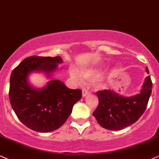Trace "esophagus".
Here are the masks:
<instances>
[{
	"label": "esophagus",
	"instance_id": "1",
	"mask_svg": "<svg viewBox=\"0 0 159 159\" xmlns=\"http://www.w3.org/2000/svg\"><path fill=\"white\" fill-rule=\"evenodd\" d=\"M83 91V97H85V96H87L89 93V91L86 89H85V88L83 89V91Z\"/></svg>",
	"mask_w": 159,
	"mask_h": 159
}]
</instances>
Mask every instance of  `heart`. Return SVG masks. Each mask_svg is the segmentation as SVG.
Here are the masks:
<instances>
[{"label": "heart", "instance_id": "1", "mask_svg": "<svg viewBox=\"0 0 159 159\" xmlns=\"http://www.w3.org/2000/svg\"><path fill=\"white\" fill-rule=\"evenodd\" d=\"M97 73L96 72H93V73H87V72H83V75L85 76H95L97 75ZM70 76L72 79L76 80L77 82H81V77L76 74V72L74 69L70 70Z\"/></svg>", "mask_w": 159, "mask_h": 159}]
</instances>
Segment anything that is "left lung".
<instances>
[{
    "label": "left lung",
    "instance_id": "1",
    "mask_svg": "<svg viewBox=\"0 0 159 159\" xmlns=\"http://www.w3.org/2000/svg\"><path fill=\"white\" fill-rule=\"evenodd\" d=\"M146 72L149 74L148 67ZM150 76L144 80L140 93L132 97H123L113 90L97 92L99 105L93 112L97 122L104 128L119 130L127 127L142 116L148 105L152 92Z\"/></svg>",
    "mask_w": 159,
    "mask_h": 159
}]
</instances>
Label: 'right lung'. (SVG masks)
Returning <instances> with one entry per match:
<instances>
[{"mask_svg": "<svg viewBox=\"0 0 159 159\" xmlns=\"http://www.w3.org/2000/svg\"><path fill=\"white\" fill-rule=\"evenodd\" d=\"M60 57L32 56L25 58L11 72L9 100L19 120L40 133L52 132L66 122L76 102L82 98L80 89H70L60 80H50L42 89L29 84L32 72H43L48 77L62 63Z\"/></svg>", "mask_w": 159, "mask_h": 159, "instance_id": "right-lung-1", "label": "right lung"}]
</instances>
